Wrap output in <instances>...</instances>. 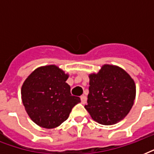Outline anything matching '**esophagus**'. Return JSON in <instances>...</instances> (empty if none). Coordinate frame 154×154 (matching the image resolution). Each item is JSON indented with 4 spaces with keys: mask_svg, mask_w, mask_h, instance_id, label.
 <instances>
[{
    "mask_svg": "<svg viewBox=\"0 0 154 154\" xmlns=\"http://www.w3.org/2000/svg\"><path fill=\"white\" fill-rule=\"evenodd\" d=\"M81 101H82V103L83 104V105H85V104H86L87 102V97L85 95H82V97H81Z\"/></svg>",
    "mask_w": 154,
    "mask_h": 154,
    "instance_id": "obj_1",
    "label": "esophagus"
}]
</instances>
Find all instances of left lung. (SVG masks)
Listing matches in <instances>:
<instances>
[{
    "mask_svg": "<svg viewBox=\"0 0 154 154\" xmlns=\"http://www.w3.org/2000/svg\"><path fill=\"white\" fill-rule=\"evenodd\" d=\"M89 77V93L85 108L92 119L105 125L124 119L136 97V85L130 75L119 66L104 65Z\"/></svg>",
    "mask_w": 154,
    "mask_h": 154,
    "instance_id": "1",
    "label": "left lung"
}]
</instances>
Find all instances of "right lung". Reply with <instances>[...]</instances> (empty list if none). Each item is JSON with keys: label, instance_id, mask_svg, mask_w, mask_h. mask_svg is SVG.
<instances>
[{"label": "right lung", "instance_id": "right-lung-1", "mask_svg": "<svg viewBox=\"0 0 154 154\" xmlns=\"http://www.w3.org/2000/svg\"><path fill=\"white\" fill-rule=\"evenodd\" d=\"M68 78L61 69L49 65L38 67L25 79L21 99L29 117L37 125L45 129L59 126L81 102L80 97L71 95Z\"/></svg>", "mask_w": 154, "mask_h": 154}]
</instances>
